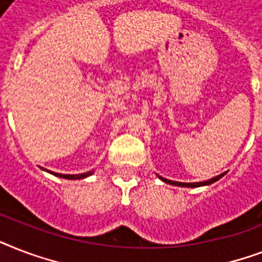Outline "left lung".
Returning <instances> with one entry per match:
<instances>
[{
    "label": "left lung",
    "instance_id": "8db88e82",
    "mask_svg": "<svg viewBox=\"0 0 262 262\" xmlns=\"http://www.w3.org/2000/svg\"><path fill=\"white\" fill-rule=\"evenodd\" d=\"M226 174V172H223V174L217 175V177H215V178H211L209 181H205V182H193V183H185V182H177V181H170V179H166L163 178V177H160V175H158V178L162 179L163 182L168 183V185H172V186H181V187H200V186H208V185H211V183L216 182V181H219L223 175Z\"/></svg>",
    "mask_w": 262,
    "mask_h": 262
}]
</instances>
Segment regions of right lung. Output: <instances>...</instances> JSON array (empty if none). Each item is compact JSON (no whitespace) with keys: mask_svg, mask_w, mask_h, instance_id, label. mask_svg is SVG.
Here are the masks:
<instances>
[{"mask_svg":"<svg viewBox=\"0 0 262 262\" xmlns=\"http://www.w3.org/2000/svg\"><path fill=\"white\" fill-rule=\"evenodd\" d=\"M45 170V168H43ZM45 171L50 172V174L55 175V177H59V178H65V179H84L90 177V175L94 174V170L92 171H87V172H83V174H58V172H53V171H49V170H45Z\"/></svg>","mask_w":262,"mask_h":262,"instance_id":"obj_1","label":"right lung"}]
</instances>
